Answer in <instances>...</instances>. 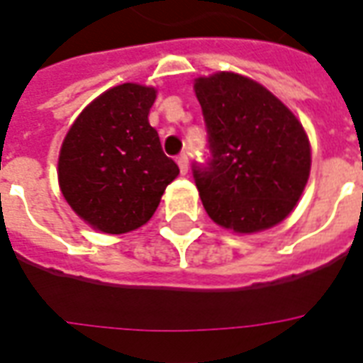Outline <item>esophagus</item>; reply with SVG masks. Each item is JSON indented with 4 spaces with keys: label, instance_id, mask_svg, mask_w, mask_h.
Here are the masks:
<instances>
[{
    "label": "esophagus",
    "instance_id": "esophagus-1",
    "mask_svg": "<svg viewBox=\"0 0 363 363\" xmlns=\"http://www.w3.org/2000/svg\"><path fill=\"white\" fill-rule=\"evenodd\" d=\"M177 163H179V169H181L182 174L189 173V157H186V154L179 155V157H177Z\"/></svg>",
    "mask_w": 363,
    "mask_h": 363
}]
</instances>
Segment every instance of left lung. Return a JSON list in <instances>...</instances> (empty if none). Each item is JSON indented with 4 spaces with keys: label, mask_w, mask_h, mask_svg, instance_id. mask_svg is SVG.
<instances>
[{
    "label": "left lung",
    "mask_w": 363,
    "mask_h": 363,
    "mask_svg": "<svg viewBox=\"0 0 363 363\" xmlns=\"http://www.w3.org/2000/svg\"><path fill=\"white\" fill-rule=\"evenodd\" d=\"M209 160L194 165L208 216L235 233H257L291 213L310 177L308 134L281 99L235 72L194 84Z\"/></svg>",
    "instance_id": "8db88e82"
}]
</instances>
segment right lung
<instances>
[{"label": "right lung", "mask_w": 363, "mask_h": 363, "mask_svg": "<svg viewBox=\"0 0 363 363\" xmlns=\"http://www.w3.org/2000/svg\"><path fill=\"white\" fill-rule=\"evenodd\" d=\"M155 88L119 84L86 107L59 154V186L94 229L123 235L150 221L179 167L163 154L147 113Z\"/></svg>", "instance_id": "right-lung-1"}]
</instances>
